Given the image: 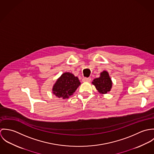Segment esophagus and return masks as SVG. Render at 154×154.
<instances>
[{
    "label": "esophagus",
    "instance_id": "34e87169",
    "mask_svg": "<svg viewBox=\"0 0 154 154\" xmlns=\"http://www.w3.org/2000/svg\"><path fill=\"white\" fill-rule=\"evenodd\" d=\"M91 81V78H84L82 79V82H90Z\"/></svg>",
    "mask_w": 154,
    "mask_h": 154
}]
</instances>
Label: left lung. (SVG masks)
<instances>
[{"label":"left lung","mask_w":154,"mask_h":154,"mask_svg":"<svg viewBox=\"0 0 154 154\" xmlns=\"http://www.w3.org/2000/svg\"><path fill=\"white\" fill-rule=\"evenodd\" d=\"M92 83L98 91L103 94H107L110 91L112 87V81L109 74L105 70L100 73V78L94 79Z\"/></svg>","instance_id":"8db88e82"}]
</instances>
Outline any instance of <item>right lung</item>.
<instances>
[{"mask_svg": "<svg viewBox=\"0 0 154 154\" xmlns=\"http://www.w3.org/2000/svg\"><path fill=\"white\" fill-rule=\"evenodd\" d=\"M81 82L78 77L66 72L61 75L53 87V93L58 98H68L75 92Z\"/></svg>", "mask_w": 154, "mask_h": 154, "instance_id": "1", "label": "right lung"}]
</instances>
